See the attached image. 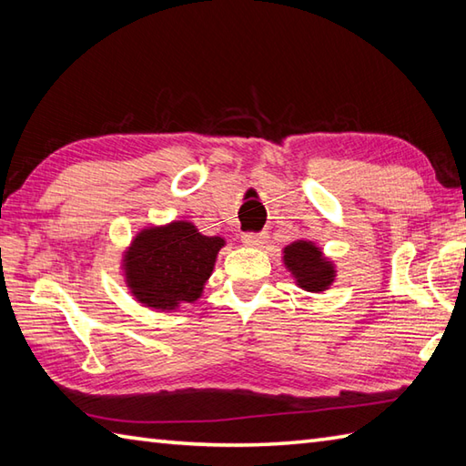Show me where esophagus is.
<instances>
[{"instance_id": "1", "label": "esophagus", "mask_w": 466, "mask_h": 466, "mask_svg": "<svg viewBox=\"0 0 466 466\" xmlns=\"http://www.w3.org/2000/svg\"><path fill=\"white\" fill-rule=\"evenodd\" d=\"M266 240H268V236L264 232H248L242 236V244L248 246V248H264Z\"/></svg>"}]
</instances>
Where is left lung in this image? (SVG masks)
<instances>
[{
  "instance_id": "left-lung-1",
  "label": "left lung",
  "mask_w": 466,
  "mask_h": 466,
  "mask_svg": "<svg viewBox=\"0 0 466 466\" xmlns=\"http://www.w3.org/2000/svg\"><path fill=\"white\" fill-rule=\"evenodd\" d=\"M284 264L292 272L296 284L306 292H322L334 282V266L324 258L314 242L296 240L290 246H286Z\"/></svg>"
}]
</instances>
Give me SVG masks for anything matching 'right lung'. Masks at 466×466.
<instances>
[{
  "label": "right lung",
  "mask_w": 466,
  "mask_h": 466,
  "mask_svg": "<svg viewBox=\"0 0 466 466\" xmlns=\"http://www.w3.org/2000/svg\"><path fill=\"white\" fill-rule=\"evenodd\" d=\"M224 246L220 236H204L186 220L144 228L124 254L126 284L147 309L174 310L202 296Z\"/></svg>",
  "instance_id": "1"
}]
</instances>
